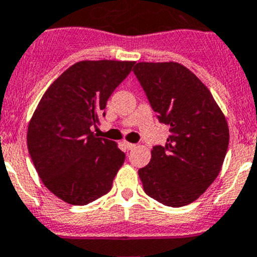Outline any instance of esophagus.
I'll return each mask as SVG.
<instances>
[{
	"label": "esophagus",
	"instance_id": "obj_1",
	"mask_svg": "<svg viewBox=\"0 0 257 257\" xmlns=\"http://www.w3.org/2000/svg\"><path fill=\"white\" fill-rule=\"evenodd\" d=\"M123 144H124V146H125V148L128 149V151H132V149L136 148V144L129 143V142H126V141H124V142H123Z\"/></svg>",
	"mask_w": 257,
	"mask_h": 257
}]
</instances>
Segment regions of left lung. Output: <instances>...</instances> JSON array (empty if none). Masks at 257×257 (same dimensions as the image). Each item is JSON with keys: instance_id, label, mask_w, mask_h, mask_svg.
<instances>
[{"instance_id": "left-lung-1", "label": "left lung", "mask_w": 257, "mask_h": 257, "mask_svg": "<svg viewBox=\"0 0 257 257\" xmlns=\"http://www.w3.org/2000/svg\"><path fill=\"white\" fill-rule=\"evenodd\" d=\"M134 74L161 123L166 146H156L138 171L144 192L171 207L197 200L218 176L228 148V125L207 86L178 62H138Z\"/></svg>"}]
</instances>
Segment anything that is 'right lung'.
I'll return each mask as SVG.
<instances>
[{
  "instance_id": "right-lung-1",
  "label": "right lung",
  "mask_w": 257,
  "mask_h": 257,
  "mask_svg": "<svg viewBox=\"0 0 257 257\" xmlns=\"http://www.w3.org/2000/svg\"><path fill=\"white\" fill-rule=\"evenodd\" d=\"M134 61H80L45 91L30 120L27 148L46 186L60 200L84 206L106 195L125 154L90 131Z\"/></svg>"
}]
</instances>
